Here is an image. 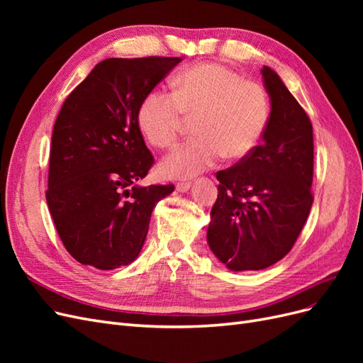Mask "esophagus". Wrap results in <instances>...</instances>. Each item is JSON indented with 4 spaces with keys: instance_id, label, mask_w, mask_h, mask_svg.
<instances>
[{
    "instance_id": "esophagus-1",
    "label": "esophagus",
    "mask_w": 363,
    "mask_h": 363,
    "mask_svg": "<svg viewBox=\"0 0 363 363\" xmlns=\"http://www.w3.org/2000/svg\"><path fill=\"white\" fill-rule=\"evenodd\" d=\"M191 189V183H177L175 184V191L177 192H188Z\"/></svg>"
}]
</instances>
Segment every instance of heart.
<instances>
[{"instance_id": "obj_1", "label": "heart", "mask_w": 363, "mask_h": 363, "mask_svg": "<svg viewBox=\"0 0 363 363\" xmlns=\"http://www.w3.org/2000/svg\"><path fill=\"white\" fill-rule=\"evenodd\" d=\"M172 95L151 91L138 108V127L156 148H169L194 121L195 139L164 157L159 172L189 179L225 156L239 160L256 150L269 123V100L256 82L216 63L184 69L172 82Z\"/></svg>"}]
</instances>
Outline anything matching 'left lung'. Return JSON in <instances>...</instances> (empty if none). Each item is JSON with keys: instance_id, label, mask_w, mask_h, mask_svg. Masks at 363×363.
<instances>
[{"instance_id": "1", "label": "left lung", "mask_w": 363, "mask_h": 363, "mask_svg": "<svg viewBox=\"0 0 363 363\" xmlns=\"http://www.w3.org/2000/svg\"><path fill=\"white\" fill-rule=\"evenodd\" d=\"M269 123L262 144L235 167L218 171L207 244L232 271L265 269L288 255L313 196V130L279 74L262 68Z\"/></svg>"}]
</instances>
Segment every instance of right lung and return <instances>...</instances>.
<instances>
[{
	"label": "right lung",
	"mask_w": 363,
	"mask_h": 363,
	"mask_svg": "<svg viewBox=\"0 0 363 363\" xmlns=\"http://www.w3.org/2000/svg\"><path fill=\"white\" fill-rule=\"evenodd\" d=\"M180 57L107 59L65 100L52 128L47 203L69 255L115 269L136 260L155 206L174 184H138L152 155L138 108Z\"/></svg>",
	"instance_id": "right-lung-1"
}]
</instances>
